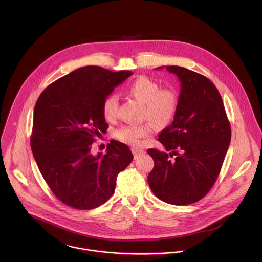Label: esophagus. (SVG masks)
Segmentation results:
<instances>
[{
    "instance_id": "34e87169",
    "label": "esophagus",
    "mask_w": 262,
    "mask_h": 262,
    "mask_svg": "<svg viewBox=\"0 0 262 262\" xmlns=\"http://www.w3.org/2000/svg\"><path fill=\"white\" fill-rule=\"evenodd\" d=\"M132 152H133V155H134V157L135 158H137V157H139L140 155H142V154H144L145 153V151L143 149H140V148H132Z\"/></svg>"
}]
</instances>
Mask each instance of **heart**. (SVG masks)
<instances>
[{
  "instance_id": "1",
  "label": "heart",
  "mask_w": 262,
  "mask_h": 262,
  "mask_svg": "<svg viewBox=\"0 0 262 262\" xmlns=\"http://www.w3.org/2000/svg\"><path fill=\"white\" fill-rule=\"evenodd\" d=\"M128 93L144 104L143 117L158 127H166L178 111L179 98L171 89H160V85L147 76L136 78L128 88ZM119 101L117 95L108 96L102 106L103 116L107 121H114L118 116ZM154 128L150 122L140 125H126L120 128L116 136L132 146H139L151 136Z\"/></svg>"
}]
</instances>
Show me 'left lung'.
<instances>
[{"label": "left lung", "instance_id": "8db88e82", "mask_svg": "<svg viewBox=\"0 0 262 262\" xmlns=\"http://www.w3.org/2000/svg\"><path fill=\"white\" fill-rule=\"evenodd\" d=\"M163 67L158 68V70ZM181 81L178 111L158 141L177 155L150 148L154 167L148 174L153 193L171 205H189L214 186L229 144L231 127L221 95L206 76L182 67H166Z\"/></svg>", "mask_w": 262, "mask_h": 262}]
</instances>
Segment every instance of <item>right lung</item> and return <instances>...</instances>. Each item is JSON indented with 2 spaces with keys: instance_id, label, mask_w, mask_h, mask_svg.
I'll list each match as a JSON object with an SVG mask.
<instances>
[{
  "instance_id": "obj_1",
  "label": "right lung",
  "mask_w": 262,
  "mask_h": 262,
  "mask_svg": "<svg viewBox=\"0 0 262 262\" xmlns=\"http://www.w3.org/2000/svg\"><path fill=\"white\" fill-rule=\"evenodd\" d=\"M132 74L83 67L49 84L38 98L30 138L33 156L54 195L74 209L106 203L117 176L133 159L129 147L116 140L105 155L91 152L95 138L109 127L102 112L105 99Z\"/></svg>"
}]
</instances>
